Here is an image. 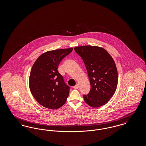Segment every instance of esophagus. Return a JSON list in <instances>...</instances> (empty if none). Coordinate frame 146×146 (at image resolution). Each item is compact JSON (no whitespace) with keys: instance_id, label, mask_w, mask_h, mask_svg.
<instances>
[{"instance_id":"1","label":"esophagus","mask_w":146,"mask_h":146,"mask_svg":"<svg viewBox=\"0 0 146 146\" xmlns=\"http://www.w3.org/2000/svg\"><path fill=\"white\" fill-rule=\"evenodd\" d=\"M73 88H74V89H78L79 88V85H78V84H76Z\"/></svg>"}]
</instances>
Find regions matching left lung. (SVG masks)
<instances>
[{"instance_id":"8db88e82","label":"left lung","mask_w":146,"mask_h":146,"mask_svg":"<svg viewBox=\"0 0 146 146\" xmlns=\"http://www.w3.org/2000/svg\"><path fill=\"white\" fill-rule=\"evenodd\" d=\"M74 50L83 60L90 83L89 93L83 95L85 102L94 108L106 104L118 85V72L113 58L98 46H76Z\"/></svg>"}]
</instances>
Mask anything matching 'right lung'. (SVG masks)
Here are the masks:
<instances>
[{"label":"right lung","mask_w":146,"mask_h":146,"mask_svg":"<svg viewBox=\"0 0 146 146\" xmlns=\"http://www.w3.org/2000/svg\"><path fill=\"white\" fill-rule=\"evenodd\" d=\"M73 48L47 51L35 61L31 71L29 85L36 101L44 107L55 110L65 104L70 88L58 72V66Z\"/></svg>","instance_id":"add662e5"}]
</instances>
